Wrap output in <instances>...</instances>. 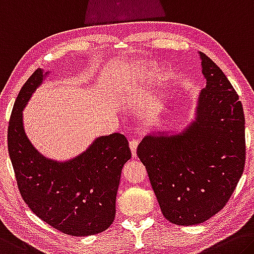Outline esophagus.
I'll list each match as a JSON object with an SVG mask.
<instances>
[{
  "label": "esophagus",
  "instance_id": "1",
  "mask_svg": "<svg viewBox=\"0 0 254 254\" xmlns=\"http://www.w3.org/2000/svg\"><path fill=\"white\" fill-rule=\"evenodd\" d=\"M130 149H131V152H132V156L136 157V148H138V144H139V140L138 139H132L130 140Z\"/></svg>",
  "mask_w": 254,
  "mask_h": 254
}]
</instances>
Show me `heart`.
Here are the masks:
<instances>
[{"mask_svg": "<svg viewBox=\"0 0 254 254\" xmlns=\"http://www.w3.org/2000/svg\"><path fill=\"white\" fill-rule=\"evenodd\" d=\"M148 70H149V71H150V67H149V69H148Z\"/></svg>", "mask_w": 254, "mask_h": 254, "instance_id": "obj_1", "label": "heart"}]
</instances>
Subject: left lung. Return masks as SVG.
I'll list each match as a JSON object with an SVG mask.
<instances>
[{
  "instance_id": "1",
  "label": "left lung",
  "mask_w": 254,
  "mask_h": 254,
  "mask_svg": "<svg viewBox=\"0 0 254 254\" xmlns=\"http://www.w3.org/2000/svg\"><path fill=\"white\" fill-rule=\"evenodd\" d=\"M200 58L207 84L194 122L183 133L144 136L136 149L164 217L181 226L220 211L245 165L242 103L219 66L201 52Z\"/></svg>"
}]
</instances>
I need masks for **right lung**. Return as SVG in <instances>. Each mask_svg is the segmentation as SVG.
I'll list each match as a JSON object with an SVG mask.
<instances>
[{"label":"right lung","mask_w":254,"mask_h":254,"mask_svg":"<svg viewBox=\"0 0 254 254\" xmlns=\"http://www.w3.org/2000/svg\"><path fill=\"white\" fill-rule=\"evenodd\" d=\"M43 76L38 67L23 84L7 127V150L20 194L36 216L64 234L102 233L115 218L121 172L131 158L128 142L121 133L100 136L65 163L40 155L23 130L22 110Z\"/></svg>","instance_id":"obj_1"}]
</instances>
